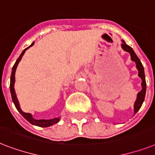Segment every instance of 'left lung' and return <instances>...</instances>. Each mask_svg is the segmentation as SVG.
<instances>
[{
	"label": "left lung",
	"mask_w": 155,
	"mask_h": 155,
	"mask_svg": "<svg viewBox=\"0 0 155 155\" xmlns=\"http://www.w3.org/2000/svg\"><path fill=\"white\" fill-rule=\"evenodd\" d=\"M123 41V44H122V48H123V50H125L126 51H128L130 52V56H131V60L133 61L136 63V67L138 70H139V77L142 79V87L143 89L138 93V95H137V99L135 103H134V114H136L137 111L140 109L142 104H143V101H144V99H145V95H146V80H145V74H144V68H143V66L141 63L140 60L139 59V57L136 56V54L134 53V50L128 46L127 44L125 43L124 41Z\"/></svg>",
	"instance_id": "8db88e82"
}]
</instances>
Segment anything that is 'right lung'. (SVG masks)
I'll return each mask as SVG.
<instances>
[{
    "label": "right lung",
    "instance_id": "obj_1",
    "mask_svg": "<svg viewBox=\"0 0 155 155\" xmlns=\"http://www.w3.org/2000/svg\"><path fill=\"white\" fill-rule=\"evenodd\" d=\"M34 43H32V45H30L29 47L32 46L33 45ZM28 47V48H29ZM28 48H25L23 51H22V53L21 54V56H19L18 59L16 60V63H15V64L13 65L12 67V74H11V78H10V91H11V95H12V101L15 104V107H16V109L18 110V111L21 113L23 117L25 118V119H27L28 121L30 123H32L33 125H36V126H38V127H49V126H51L55 124V123H58V122L60 121V118H55V119H39V120H36V119H33L32 117V114H29V113H25L23 112L21 109L20 108V105H19V103H18V100H17V98H16V93H15V90H14V83H15V72H16V67L18 65L19 62L21 61V58L23 56L24 53L25 52V50L28 49Z\"/></svg>",
    "mask_w": 155,
    "mask_h": 155
}]
</instances>
